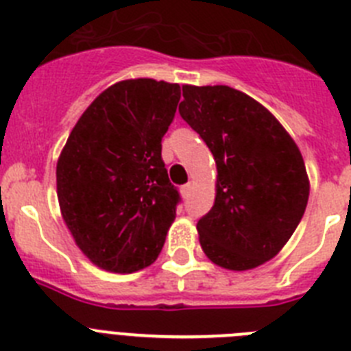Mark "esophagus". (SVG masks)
<instances>
[{
  "instance_id": "obj_1",
  "label": "esophagus",
  "mask_w": 351,
  "mask_h": 351,
  "mask_svg": "<svg viewBox=\"0 0 351 351\" xmlns=\"http://www.w3.org/2000/svg\"><path fill=\"white\" fill-rule=\"evenodd\" d=\"M191 188H193V186H191V182H188V184H184L181 188V195L182 197H188V195L191 193Z\"/></svg>"
}]
</instances>
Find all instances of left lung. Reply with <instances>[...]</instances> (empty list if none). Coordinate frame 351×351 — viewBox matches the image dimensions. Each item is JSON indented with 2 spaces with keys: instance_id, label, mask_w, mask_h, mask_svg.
<instances>
[{
  "instance_id": "1",
  "label": "left lung",
  "mask_w": 351,
  "mask_h": 351,
  "mask_svg": "<svg viewBox=\"0 0 351 351\" xmlns=\"http://www.w3.org/2000/svg\"><path fill=\"white\" fill-rule=\"evenodd\" d=\"M182 119L216 161V197L197 223L213 263L250 271L274 258L295 232L309 178L295 141L271 110L230 86H182Z\"/></svg>"
}]
</instances>
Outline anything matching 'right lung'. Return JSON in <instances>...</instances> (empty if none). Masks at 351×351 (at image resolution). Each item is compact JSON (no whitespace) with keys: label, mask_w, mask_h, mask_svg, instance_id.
Masks as SVG:
<instances>
[{"label":"right lung","mask_w":351,"mask_h":351,"mask_svg":"<svg viewBox=\"0 0 351 351\" xmlns=\"http://www.w3.org/2000/svg\"><path fill=\"white\" fill-rule=\"evenodd\" d=\"M179 98V84L119 80L71 130L56 167L58 202L71 237L96 267L141 271L165 244L179 193L161 160V138Z\"/></svg>","instance_id":"obj_1"}]
</instances>
